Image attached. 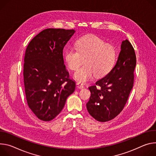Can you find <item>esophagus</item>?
Segmentation results:
<instances>
[{"mask_svg":"<svg viewBox=\"0 0 156 156\" xmlns=\"http://www.w3.org/2000/svg\"><path fill=\"white\" fill-rule=\"evenodd\" d=\"M76 85H77V88H79V89H83V88H84V86H83L82 83H80V82H77V83H76Z\"/></svg>","mask_w":156,"mask_h":156,"instance_id":"esophagus-1","label":"esophagus"}]
</instances>
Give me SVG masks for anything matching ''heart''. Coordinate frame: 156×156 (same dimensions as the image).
<instances>
[{
    "mask_svg": "<svg viewBox=\"0 0 156 156\" xmlns=\"http://www.w3.org/2000/svg\"><path fill=\"white\" fill-rule=\"evenodd\" d=\"M77 49L68 48L65 50V61L71 70H76L74 78L78 82L85 83L95 75L101 77L108 74L116 60L115 48L93 34L78 39L75 43Z\"/></svg>",
    "mask_w": 156,
    "mask_h": 156,
    "instance_id": "1",
    "label": "heart"
}]
</instances>
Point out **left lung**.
<instances>
[{
  "instance_id": "8db88e82",
  "label": "left lung",
  "mask_w": 156,
  "mask_h": 156,
  "mask_svg": "<svg viewBox=\"0 0 156 156\" xmlns=\"http://www.w3.org/2000/svg\"><path fill=\"white\" fill-rule=\"evenodd\" d=\"M136 64L134 49L128 40L122 41L118 60L111 71L90 87L86 104L89 114L100 122L115 118L126 105L134 83Z\"/></svg>"
}]
</instances>
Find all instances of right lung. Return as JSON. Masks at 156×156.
I'll use <instances>...</instances> for the list:
<instances>
[{"instance_id":"1","label":"right lung","mask_w":156,"mask_h":156,"mask_svg":"<svg viewBox=\"0 0 156 156\" xmlns=\"http://www.w3.org/2000/svg\"><path fill=\"white\" fill-rule=\"evenodd\" d=\"M74 30L47 28L28 44L23 80L28 105L40 119L49 122L64 107L76 87L64 64L63 49Z\"/></svg>"}]
</instances>
